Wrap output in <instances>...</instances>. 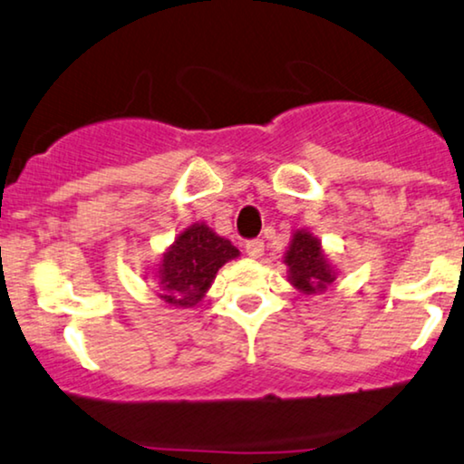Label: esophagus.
I'll return each mask as SVG.
<instances>
[{
  "mask_svg": "<svg viewBox=\"0 0 464 464\" xmlns=\"http://www.w3.org/2000/svg\"><path fill=\"white\" fill-rule=\"evenodd\" d=\"M244 248H246V252H248V256L258 258V256H263L265 244H263V239H248V242L244 244Z\"/></svg>",
  "mask_w": 464,
  "mask_h": 464,
  "instance_id": "obj_1",
  "label": "esophagus"
}]
</instances>
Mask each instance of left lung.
Listing matches in <instances>:
<instances>
[{"instance_id": "1", "label": "left lung", "mask_w": 464, "mask_h": 464, "mask_svg": "<svg viewBox=\"0 0 464 464\" xmlns=\"http://www.w3.org/2000/svg\"><path fill=\"white\" fill-rule=\"evenodd\" d=\"M284 263L290 269V282L304 293H320L335 280L329 263L324 261L318 239L312 237L310 233H295Z\"/></svg>"}]
</instances>
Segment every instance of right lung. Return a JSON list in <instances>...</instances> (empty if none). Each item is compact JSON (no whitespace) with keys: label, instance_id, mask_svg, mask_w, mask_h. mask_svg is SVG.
I'll return each mask as SVG.
<instances>
[{"label":"right lung","instance_id":"add662e5","mask_svg":"<svg viewBox=\"0 0 464 464\" xmlns=\"http://www.w3.org/2000/svg\"><path fill=\"white\" fill-rule=\"evenodd\" d=\"M239 250L206 225H193L165 252L159 267L163 299L169 305H195L212 284L216 271Z\"/></svg>","mask_w":464,"mask_h":464}]
</instances>
